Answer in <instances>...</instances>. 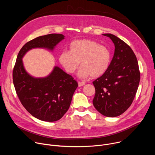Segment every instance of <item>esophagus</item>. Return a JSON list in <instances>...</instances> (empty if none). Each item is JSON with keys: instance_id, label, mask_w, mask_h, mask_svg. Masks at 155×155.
Instances as JSON below:
<instances>
[{"instance_id": "obj_1", "label": "esophagus", "mask_w": 155, "mask_h": 155, "mask_svg": "<svg viewBox=\"0 0 155 155\" xmlns=\"http://www.w3.org/2000/svg\"><path fill=\"white\" fill-rule=\"evenodd\" d=\"M85 84V83H84V82H83V81H79L78 82V86L79 87H80V86H83V85H84Z\"/></svg>"}]
</instances>
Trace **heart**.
<instances>
[{"mask_svg":"<svg viewBox=\"0 0 155 155\" xmlns=\"http://www.w3.org/2000/svg\"><path fill=\"white\" fill-rule=\"evenodd\" d=\"M112 54L105 46L92 40L72 41L69 51H63L59 56L61 64L69 74H74L80 65L78 76L96 78L104 75L111 62Z\"/></svg>","mask_w":155,"mask_h":155,"instance_id":"heart-1","label":"heart"}]
</instances>
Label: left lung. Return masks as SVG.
Here are the masks:
<instances>
[{
	"label": "left lung",
	"mask_w": 155,
	"mask_h": 155,
	"mask_svg": "<svg viewBox=\"0 0 155 155\" xmlns=\"http://www.w3.org/2000/svg\"><path fill=\"white\" fill-rule=\"evenodd\" d=\"M112 40L115 53L107 72L93 83L96 93L93 105L102 115L118 117L134 101L140 78L137 58L124 41L112 34H104Z\"/></svg>",
	"instance_id": "8db88e82"
}]
</instances>
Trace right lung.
I'll list each match as a JSON object with an SVG mask.
<instances>
[{"label":"right lung","instance_id":"obj_1","mask_svg":"<svg viewBox=\"0 0 155 155\" xmlns=\"http://www.w3.org/2000/svg\"><path fill=\"white\" fill-rule=\"evenodd\" d=\"M64 35L50 34L38 37L20 50L13 71V81L17 96L27 111L35 118L53 122L61 119L68 110L78 86L74 78L59 68L45 78H34L25 71L22 58L34 48L53 50Z\"/></svg>","mask_w":155,"mask_h":155}]
</instances>
